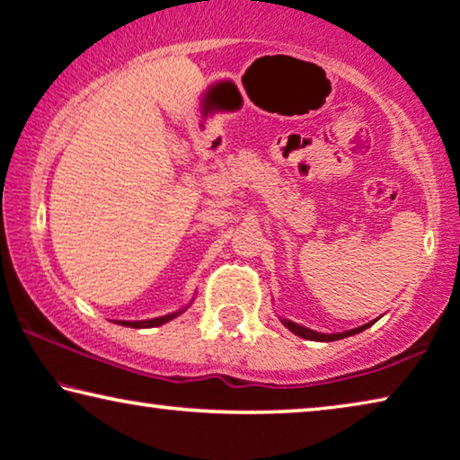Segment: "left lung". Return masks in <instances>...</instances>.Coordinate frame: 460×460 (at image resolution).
<instances>
[{
    "label": "left lung",
    "instance_id": "obj_1",
    "mask_svg": "<svg viewBox=\"0 0 460 460\" xmlns=\"http://www.w3.org/2000/svg\"><path fill=\"white\" fill-rule=\"evenodd\" d=\"M280 322H283V324L289 328V331L293 332V334H297V337H301V339H307V341H320V342H328V341H339V339H347V337H351V334H358V332H361V331H366V328H369L374 324V322H367V324H363V326H359V328H353V331H345V332H337V334H324V332H316V331H312V328H305V326H299V324H296V322H291V320H287V318H280Z\"/></svg>",
    "mask_w": 460,
    "mask_h": 460
}]
</instances>
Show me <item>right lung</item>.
<instances>
[{
    "label": "right lung",
    "instance_id": "right-lung-1",
    "mask_svg": "<svg viewBox=\"0 0 460 460\" xmlns=\"http://www.w3.org/2000/svg\"><path fill=\"white\" fill-rule=\"evenodd\" d=\"M181 312H183V310H177V312L167 314V316H159V318H153V320H136V322L118 320V324H121V326H132V328H153V326H161V324H164V322L177 318Z\"/></svg>",
    "mask_w": 460,
    "mask_h": 460
}]
</instances>
